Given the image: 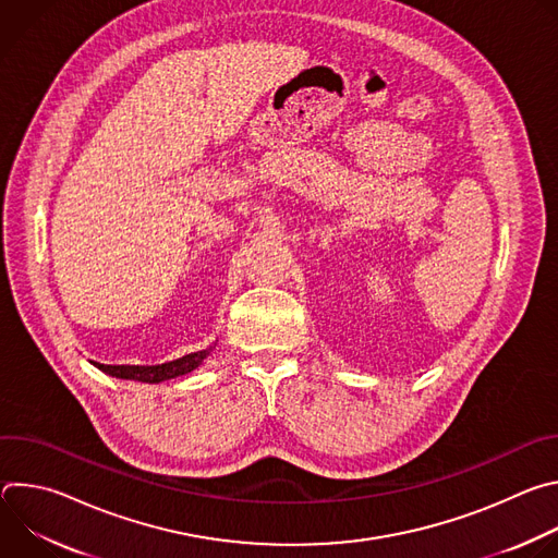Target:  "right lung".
I'll return each mask as SVG.
<instances>
[{"label":"right lung","instance_id":"add662e5","mask_svg":"<svg viewBox=\"0 0 558 558\" xmlns=\"http://www.w3.org/2000/svg\"><path fill=\"white\" fill-rule=\"evenodd\" d=\"M216 344H211L209 349H203V351H194V353H187L179 360H172V362H166V364H99V362H93L99 371H104L106 375H112V377H119V379H134V381H145V384H158V381H166V379H174L179 375H185V373H192L194 368H198L205 357L214 351Z\"/></svg>","mask_w":558,"mask_h":558}]
</instances>
